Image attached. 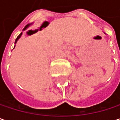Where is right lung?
<instances>
[{"label": "right lung", "instance_id": "right-lung-1", "mask_svg": "<svg viewBox=\"0 0 120 120\" xmlns=\"http://www.w3.org/2000/svg\"><path fill=\"white\" fill-rule=\"evenodd\" d=\"M32 24H33V23H29V24H28L27 26H25V28H23V30H26V29H27V28H28L30 26H31ZM22 33H21V34H20L19 36L17 37V38H16V40H15V44H16V42H17V41L19 40V38L21 37V35H22ZM14 47H15V46H14Z\"/></svg>", "mask_w": 120, "mask_h": 120}]
</instances>
